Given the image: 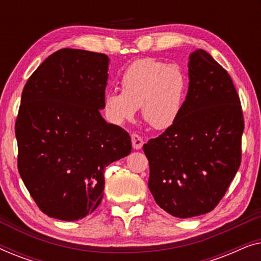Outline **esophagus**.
<instances>
[{"label": "esophagus", "mask_w": 261, "mask_h": 261, "mask_svg": "<svg viewBox=\"0 0 261 261\" xmlns=\"http://www.w3.org/2000/svg\"><path fill=\"white\" fill-rule=\"evenodd\" d=\"M132 145H133V148L139 149L142 148V146H144V140H142L141 137H139L138 134H132Z\"/></svg>", "instance_id": "obj_1"}]
</instances>
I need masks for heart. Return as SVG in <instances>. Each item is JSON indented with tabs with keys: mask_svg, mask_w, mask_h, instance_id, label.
I'll return each mask as SVG.
<instances>
[{
	"mask_svg": "<svg viewBox=\"0 0 261 261\" xmlns=\"http://www.w3.org/2000/svg\"><path fill=\"white\" fill-rule=\"evenodd\" d=\"M121 90L107 92V119L122 126L141 107L142 119L155 130H165L179 119L188 91V78L176 64L154 58L135 60L121 77Z\"/></svg>",
	"mask_w": 261,
	"mask_h": 261,
	"instance_id": "1",
	"label": "heart"
}]
</instances>
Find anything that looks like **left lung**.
<instances>
[{
    "instance_id": "left-lung-1",
    "label": "left lung",
    "mask_w": 261,
    "mask_h": 261,
    "mask_svg": "<svg viewBox=\"0 0 261 261\" xmlns=\"http://www.w3.org/2000/svg\"><path fill=\"white\" fill-rule=\"evenodd\" d=\"M189 89L176 123L144 145L148 189L179 219L219 204L241 163L240 99L226 70L204 49L189 56Z\"/></svg>"
}]
</instances>
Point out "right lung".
Instances as JSON below:
<instances>
[{"instance_id":"right-lung-1","label":"right lung","mask_w":261,"mask_h":261,"mask_svg":"<svg viewBox=\"0 0 261 261\" xmlns=\"http://www.w3.org/2000/svg\"><path fill=\"white\" fill-rule=\"evenodd\" d=\"M109 58L76 48L44 60L24 85L15 135L17 169L44 214L78 221L99 205L105 169L132 151L103 108Z\"/></svg>"}]
</instances>
